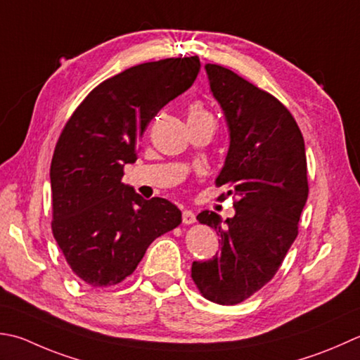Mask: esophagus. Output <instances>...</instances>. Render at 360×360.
Listing matches in <instances>:
<instances>
[{"instance_id": "obj_1", "label": "esophagus", "mask_w": 360, "mask_h": 360, "mask_svg": "<svg viewBox=\"0 0 360 360\" xmlns=\"http://www.w3.org/2000/svg\"><path fill=\"white\" fill-rule=\"evenodd\" d=\"M196 221V217H195V214L192 212V210H184V212H182V223L184 224H193Z\"/></svg>"}]
</instances>
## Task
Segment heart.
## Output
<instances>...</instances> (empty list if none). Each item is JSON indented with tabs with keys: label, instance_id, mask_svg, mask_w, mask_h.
Listing matches in <instances>:
<instances>
[{
	"label": "heart",
	"instance_id": "obj_1",
	"mask_svg": "<svg viewBox=\"0 0 360 360\" xmlns=\"http://www.w3.org/2000/svg\"><path fill=\"white\" fill-rule=\"evenodd\" d=\"M201 117H210L209 112L202 108L200 103H195L190 105L188 110V118H201Z\"/></svg>",
	"mask_w": 360,
	"mask_h": 360
}]
</instances>
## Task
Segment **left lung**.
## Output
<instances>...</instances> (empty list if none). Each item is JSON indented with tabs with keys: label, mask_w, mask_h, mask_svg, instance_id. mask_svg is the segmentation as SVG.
I'll list each match as a JSON object with an SVG mask.
<instances>
[{
	"label": "left lung",
	"mask_w": 360,
	"mask_h": 360,
	"mask_svg": "<svg viewBox=\"0 0 360 360\" xmlns=\"http://www.w3.org/2000/svg\"><path fill=\"white\" fill-rule=\"evenodd\" d=\"M206 72L231 139L215 182L232 187L228 195L237 200L224 223L209 210L196 217L221 237V252L193 262L192 279L204 298L229 306L270 283L297 238L307 162L304 139L283 103L221 65L206 63Z\"/></svg>",
	"instance_id": "left-lung-1"
}]
</instances>
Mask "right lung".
Wrapping results in <instances>:
<instances>
[{"instance_id":"1","label":"right lung","mask_w":360,"mask_h":360,"mask_svg":"<svg viewBox=\"0 0 360 360\" xmlns=\"http://www.w3.org/2000/svg\"><path fill=\"white\" fill-rule=\"evenodd\" d=\"M198 56L146 62L103 81L63 126L51 160L53 236L77 278L117 285L158 237L179 226L181 210L143 200L122 182L137 160L148 123L192 86Z\"/></svg>"}]
</instances>
